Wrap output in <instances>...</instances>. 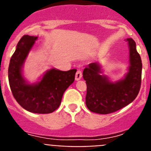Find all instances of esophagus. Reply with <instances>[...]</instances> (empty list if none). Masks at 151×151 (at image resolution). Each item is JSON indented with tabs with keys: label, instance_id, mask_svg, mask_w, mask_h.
Masks as SVG:
<instances>
[{
	"label": "esophagus",
	"instance_id": "1",
	"mask_svg": "<svg viewBox=\"0 0 151 151\" xmlns=\"http://www.w3.org/2000/svg\"><path fill=\"white\" fill-rule=\"evenodd\" d=\"M82 77V71H80V70H78L76 73V80H79L81 79Z\"/></svg>",
	"mask_w": 151,
	"mask_h": 151
}]
</instances>
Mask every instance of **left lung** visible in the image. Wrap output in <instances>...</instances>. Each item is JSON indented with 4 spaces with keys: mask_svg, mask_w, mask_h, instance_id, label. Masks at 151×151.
Segmentation results:
<instances>
[{
    "mask_svg": "<svg viewBox=\"0 0 151 151\" xmlns=\"http://www.w3.org/2000/svg\"><path fill=\"white\" fill-rule=\"evenodd\" d=\"M129 46L130 66L123 80L112 83L101 76V66L90 63L83 71L87 93L85 104L88 110L100 114H109L132 102L139 93L141 85L142 63L132 38H127Z\"/></svg>",
    "mask_w": 151,
    "mask_h": 151,
    "instance_id": "left-lung-1",
    "label": "left lung"
}]
</instances>
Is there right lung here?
Wrapping results in <instances>:
<instances>
[{
	"mask_svg": "<svg viewBox=\"0 0 151 151\" xmlns=\"http://www.w3.org/2000/svg\"><path fill=\"white\" fill-rule=\"evenodd\" d=\"M36 39L37 37L26 35L19 40L10 59L8 79L13 97L22 108L32 113L46 114L59 107L64 91L74 82L76 69L60 71L52 69L38 83H26L21 67Z\"/></svg>",
	"mask_w": 151,
	"mask_h": 151,
	"instance_id": "right-lung-1",
	"label": "right lung"
}]
</instances>
